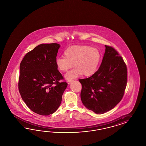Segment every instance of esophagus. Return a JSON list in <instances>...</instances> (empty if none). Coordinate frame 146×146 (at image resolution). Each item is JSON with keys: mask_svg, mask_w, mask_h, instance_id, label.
<instances>
[{"mask_svg": "<svg viewBox=\"0 0 146 146\" xmlns=\"http://www.w3.org/2000/svg\"><path fill=\"white\" fill-rule=\"evenodd\" d=\"M73 81H74V80H68L67 81V84H71Z\"/></svg>", "mask_w": 146, "mask_h": 146, "instance_id": "obj_1", "label": "esophagus"}]
</instances>
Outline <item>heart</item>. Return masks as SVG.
I'll use <instances>...</instances> for the list:
<instances>
[{
    "label": "heart",
    "mask_w": 146,
    "mask_h": 146,
    "mask_svg": "<svg viewBox=\"0 0 146 146\" xmlns=\"http://www.w3.org/2000/svg\"><path fill=\"white\" fill-rule=\"evenodd\" d=\"M64 57L56 59V65L60 72H66L72 67L75 68L65 75L68 80L83 74L85 76L93 75L96 71L101 59L99 49L89 45H74L67 48L64 52Z\"/></svg>",
    "instance_id": "obj_1"
}]
</instances>
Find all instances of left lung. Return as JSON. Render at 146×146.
I'll use <instances>...</instances> for the list:
<instances>
[{
    "label": "left lung",
    "instance_id": "1",
    "mask_svg": "<svg viewBox=\"0 0 146 146\" xmlns=\"http://www.w3.org/2000/svg\"><path fill=\"white\" fill-rule=\"evenodd\" d=\"M106 52L98 71L88 78L79 80L81 99L88 109L103 114L112 109L124 96L127 80L126 64L118 52L105 45Z\"/></svg>",
    "mask_w": 146,
    "mask_h": 146
}]
</instances>
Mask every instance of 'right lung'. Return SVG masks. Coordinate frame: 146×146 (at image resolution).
I'll return each instance as SVG.
<instances>
[{
    "label": "right lung",
    "mask_w": 146,
    "mask_h": 146,
    "mask_svg": "<svg viewBox=\"0 0 146 146\" xmlns=\"http://www.w3.org/2000/svg\"><path fill=\"white\" fill-rule=\"evenodd\" d=\"M60 45L41 44L27 53L20 65L18 88L27 106L36 113L52 114L62 102L66 81L56 65Z\"/></svg>",
    "instance_id": "1"
}]
</instances>
